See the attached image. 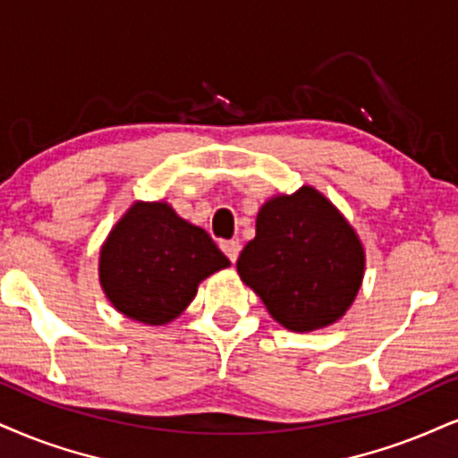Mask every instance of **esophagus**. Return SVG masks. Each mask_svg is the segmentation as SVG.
Instances as JSON below:
<instances>
[{
    "instance_id": "34e87169",
    "label": "esophagus",
    "mask_w": 458,
    "mask_h": 458,
    "mask_svg": "<svg viewBox=\"0 0 458 458\" xmlns=\"http://www.w3.org/2000/svg\"><path fill=\"white\" fill-rule=\"evenodd\" d=\"M220 248H223V252H225V255H227V259H229L231 263L238 261L240 250H242L240 242H235V240H231V242H223V244H220Z\"/></svg>"
}]
</instances>
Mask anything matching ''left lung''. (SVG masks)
I'll use <instances>...</instances> for the list:
<instances>
[{
	"mask_svg": "<svg viewBox=\"0 0 458 458\" xmlns=\"http://www.w3.org/2000/svg\"><path fill=\"white\" fill-rule=\"evenodd\" d=\"M238 274L276 323L308 333L337 323L352 306L363 284L365 248L320 191L301 186L263 203Z\"/></svg>",
	"mask_w": 458,
	"mask_h": 458,
	"instance_id": "left-lung-1",
	"label": "left lung"
}]
</instances>
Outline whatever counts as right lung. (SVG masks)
<instances>
[{
	"instance_id": "1",
	"label": "right lung",
	"mask_w": 458,
	"mask_h": 458,
	"mask_svg": "<svg viewBox=\"0 0 458 458\" xmlns=\"http://www.w3.org/2000/svg\"><path fill=\"white\" fill-rule=\"evenodd\" d=\"M229 265L210 235L167 201H135L101 244L99 284L123 316L163 327L189 308L208 276Z\"/></svg>"
}]
</instances>
